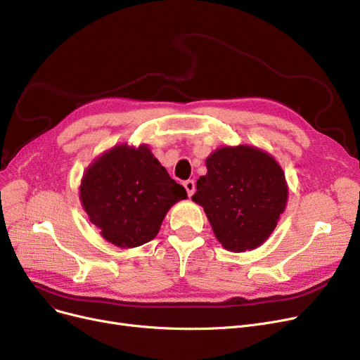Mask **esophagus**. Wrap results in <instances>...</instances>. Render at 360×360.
<instances>
[{
  "label": "esophagus",
  "instance_id": "obj_1",
  "mask_svg": "<svg viewBox=\"0 0 360 360\" xmlns=\"http://www.w3.org/2000/svg\"><path fill=\"white\" fill-rule=\"evenodd\" d=\"M184 186H185V190H186V194H188V197H191L195 193V182L193 179L185 181Z\"/></svg>",
  "mask_w": 360,
  "mask_h": 360
}]
</instances>
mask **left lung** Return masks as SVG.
I'll list each match as a JSON object with an SVG mask.
<instances>
[{
    "label": "left lung",
    "mask_w": 360,
    "mask_h": 360,
    "mask_svg": "<svg viewBox=\"0 0 360 360\" xmlns=\"http://www.w3.org/2000/svg\"><path fill=\"white\" fill-rule=\"evenodd\" d=\"M206 166L193 201L205 209L217 241L236 253L257 248L285 210L288 188L283 167L252 146L217 148Z\"/></svg>",
    "instance_id": "8db88e82"
}]
</instances>
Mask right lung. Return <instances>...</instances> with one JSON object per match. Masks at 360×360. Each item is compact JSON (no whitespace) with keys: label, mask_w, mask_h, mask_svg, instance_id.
I'll list each match as a JSON object with an SVG mask.
<instances>
[{"label":"right lung","mask_w":360,"mask_h":360,"mask_svg":"<svg viewBox=\"0 0 360 360\" xmlns=\"http://www.w3.org/2000/svg\"><path fill=\"white\" fill-rule=\"evenodd\" d=\"M79 197L101 237L122 248L143 245L159 233L169 209L186 198L182 185L143 144H120L85 170Z\"/></svg>","instance_id":"1"}]
</instances>
